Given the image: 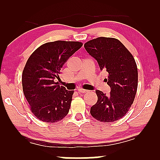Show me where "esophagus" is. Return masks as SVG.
Masks as SVG:
<instances>
[{
  "instance_id": "1",
  "label": "esophagus",
  "mask_w": 160,
  "mask_h": 160,
  "mask_svg": "<svg viewBox=\"0 0 160 160\" xmlns=\"http://www.w3.org/2000/svg\"><path fill=\"white\" fill-rule=\"evenodd\" d=\"M88 92L87 90H84V89H78V93H85Z\"/></svg>"
}]
</instances>
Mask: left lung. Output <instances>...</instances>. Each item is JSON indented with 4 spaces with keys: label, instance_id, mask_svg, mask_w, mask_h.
Listing matches in <instances>:
<instances>
[{
    "label": "left lung",
    "instance_id": "1",
    "mask_svg": "<svg viewBox=\"0 0 160 160\" xmlns=\"http://www.w3.org/2000/svg\"><path fill=\"white\" fill-rule=\"evenodd\" d=\"M97 61L101 70L108 73L106 82L111 88L108 96L97 90L98 101L91 108L92 117L101 122H114L123 118L133 103L138 88V69L131 53L120 40L99 37L84 44Z\"/></svg>",
    "mask_w": 160,
    "mask_h": 160
}]
</instances>
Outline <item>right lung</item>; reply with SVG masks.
I'll return each mask as SVG.
<instances>
[{
  "label": "right lung",
  "instance_id": "add662e5",
  "mask_svg": "<svg viewBox=\"0 0 160 160\" xmlns=\"http://www.w3.org/2000/svg\"><path fill=\"white\" fill-rule=\"evenodd\" d=\"M82 46L81 42L57 40L42 44L27 61L22 88L32 114L45 122H57L68 114L74 91L58 85L61 69Z\"/></svg>",
  "mask_w": 160,
  "mask_h": 160
}]
</instances>
